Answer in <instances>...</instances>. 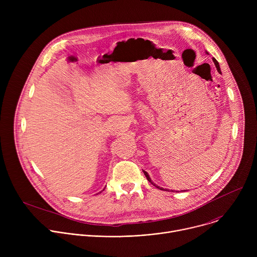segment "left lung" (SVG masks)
Returning <instances> with one entry per match:
<instances>
[{
	"label": "left lung",
	"mask_w": 257,
	"mask_h": 257,
	"mask_svg": "<svg viewBox=\"0 0 257 257\" xmlns=\"http://www.w3.org/2000/svg\"><path fill=\"white\" fill-rule=\"evenodd\" d=\"M206 54H208V53H207V52H206ZM212 61H213V63H214V65H215V67H216V70H217V71H218V72H219V73H221V69H219V65H218V62H217V61H216V60H215V59H214V58H212ZM143 173H144V175H145V177H146V179H148V180H149V181H150V182H151V183H152V184H153V185H155V186H156V187H158V188H159V189H161V190H164V189H163V188H161V187H159V186H157V185H156V184H155V183H154V182H153V181H152V179H151V177H150V175H149V174H148V173H146V172H145V171H143Z\"/></svg>",
	"instance_id": "left-lung-1"
}]
</instances>
